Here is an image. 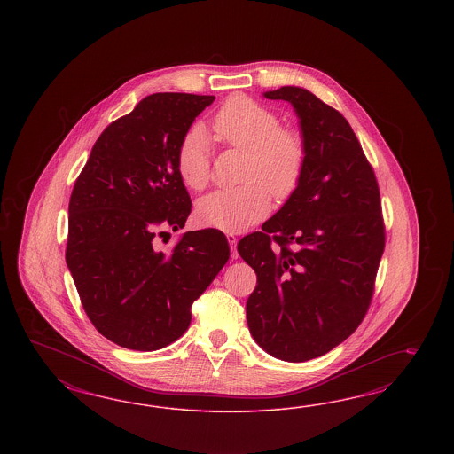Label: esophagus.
Masks as SVG:
<instances>
[{"mask_svg":"<svg viewBox=\"0 0 454 454\" xmlns=\"http://www.w3.org/2000/svg\"><path fill=\"white\" fill-rule=\"evenodd\" d=\"M226 239H228V243H230V247H231V256H233L234 260L239 256L238 254V249H236V245H238V238L234 236V233H226Z\"/></svg>","mask_w":454,"mask_h":454,"instance_id":"34e87169","label":"esophagus"}]
</instances>
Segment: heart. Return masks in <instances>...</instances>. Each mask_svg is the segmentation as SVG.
I'll return each mask as SVG.
<instances>
[{
  "instance_id": "obj_1",
  "label": "heart",
  "mask_w": 454,
  "mask_h": 454,
  "mask_svg": "<svg viewBox=\"0 0 454 454\" xmlns=\"http://www.w3.org/2000/svg\"><path fill=\"white\" fill-rule=\"evenodd\" d=\"M213 131L226 146L247 152L245 184L207 194L196 216L209 228L243 231L270 213L271 192L285 200L296 192L306 168V139L298 128L283 126L276 111L247 97L228 99L213 116ZM211 153L207 129L192 124L176 150V171L190 190L209 184Z\"/></svg>"
}]
</instances>
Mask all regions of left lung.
<instances>
[{"label": "left lung", "mask_w": 454, "mask_h": 454, "mask_svg": "<svg viewBox=\"0 0 454 454\" xmlns=\"http://www.w3.org/2000/svg\"><path fill=\"white\" fill-rule=\"evenodd\" d=\"M300 116L308 158L301 183L238 253L258 276L247 302L254 341L271 356H323L366 317L386 231L372 166L343 114L311 91L264 93Z\"/></svg>", "instance_id": "1"}]
</instances>
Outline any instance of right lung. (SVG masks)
<instances>
[{
  "instance_id": "obj_1",
  "label": "right lung",
  "mask_w": 454,
  "mask_h": 454,
  "mask_svg": "<svg viewBox=\"0 0 454 454\" xmlns=\"http://www.w3.org/2000/svg\"><path fill=\"white\" fill-rule=\"evenodd\" d=\"M215 97L154 93L99 135L69 198L67 264L84 313L105 338L156 351L192 323V304L230 258L226 236L184 226L192 200L179 141ZM165 241V239H163Z\"/></svg>"
}]
</instances>
